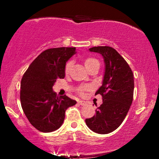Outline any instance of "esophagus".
Returning <instances> with one entry per match:
<instances>
[{
    "instance_id": "1",
    "label": "esophagus",
    "mask_w": 159,
    "mask_h": 159,
    "mask_svg": "<svg viewBox=\"0 0 159 159\" xmlns=\"http://www.w3.org/2000/svg\"><path fill=\"white\" fill-rule=\"evenodd\" d=\"M78 102V104H79V105H86V102L83 101V100H79Z\"/></svg>"
}]
</instances>
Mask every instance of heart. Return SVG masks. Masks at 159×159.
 <instances>
[{
	"mask_svg": "<svg viewBox=\"0 0 159 159\" xmlns=\"http://www.w3.org/2000/svg\"><path fill=\"white\" fill-rule=\"evenodd\" d=\"M84 64H85V66L86 68L88 69L90 68V67L93 66H96L97 65L99 66V62H98V60H96V58H93V57H88L87 58V59L84 61ZM72 61H69L68 63L66 64V66H65V72L66 73H69V71H70V69L71 67H72ZM89 89V87H82L80 88V92L82 93L84 90H88Z\"/></svg>",
	"mask_w": 159,
	"mask_h": 159,
	"instance_id": "1",
	"label": "heart"
}]
</instances>
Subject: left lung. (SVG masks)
I'll list each match as a JSON object with an SVG mask.
<instances>
[{"label":"left lung","instance_id":"obj_1","mask_svg":"<svg viewBox=\"0 0 159 159\" xmlns=\"http://www.w3.org/2000/svg\"><path fill=\"white\" fill-rule=\"evenodd\" d=\"M90 52L102 54L105 65L102 85L96 94L102 96V104L96 115L86 119L87 125L98 134H108L121 125L132 103L134 75L127 62L110 46H97Z\"/></svg>","mask_w":159,"mask_h":159}]
</instances>
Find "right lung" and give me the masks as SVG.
<instances>
[{
    "label": "right lung",
    "mask_w": 159,
    "mask_h": 159,
    "mask_svg": "<svg viewBox=\"0 0 159 159\" xmlns=\"http://www.w3.org/2000/svg\"><path fill=\"white\" fill-rule=\"evenodd\" d=\"M75 54V48H49L29 66L21 81L20 99L30 124L42 132H52L61 126L65 112L76 104L67 96H58L53 86L65 78L66 63Z\"/></svg>",
    "instance_id": "right-lung-1"
}]
</instances>
